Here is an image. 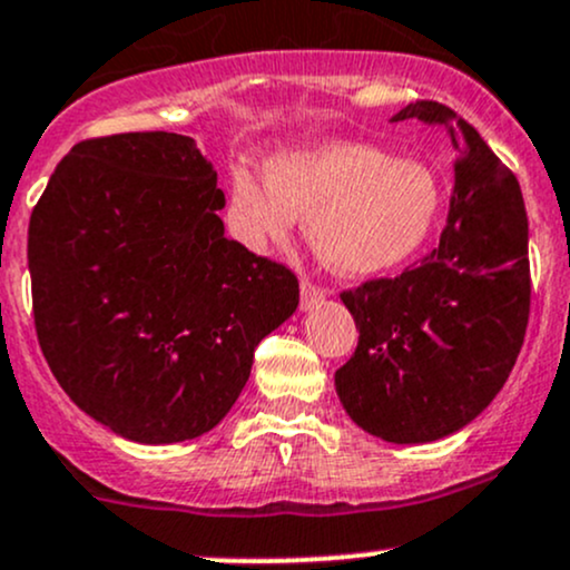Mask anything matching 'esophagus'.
I'll return each mask as SVG.
<instances>
[{"label":"esophagus","instance_id":"esophagus-1","mask_svg":"<svg viewBox=\"0 0 570 570\" xmlns=\"http://www.w3.org/2000/svg\"><path fill=\"white\" fill-rule=\"evenodd\" d=\"M323 298H325L323 287H317L315 283H309V279H304L302 283V309H312V306L323 302Z\"/></svg>","mask_w":570,"mask_h":570}]
</instances>
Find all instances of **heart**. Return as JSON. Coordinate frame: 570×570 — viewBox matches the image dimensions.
Segmentation results:
<instances>
[{"label": "heart", "mask_w": 570, "mask_h": 570, "mask_svg": "<svg viewBox=\"0 0 570 570\" xmlns=\"http://www.w3.org/2000/svg\"><path fill=\"white\" fill-rule=\"evenodd\" d=\"M236 232L255 250L306 239L331 272L371 277L412 258L431 236L441 185L431 166L393 158L380 147L323 139L266 161V180L234 169Z\"/></svg>", "instance_id": "obj_1"}]
</instances>
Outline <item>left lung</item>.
<instances>
[{"label": "left lung", "mask_w": 570, "mask_h": 570, "mask_svg": "<svg viewBox=\"0 0 570 570\" xmlns=\"http://www.w3.org/2000/svg\"><path fill=\"white\" fill-rule=\"evenodd\" d=\"M406 118L450 137V217L417 268L342 293L361 336L334 380L357 428L425 444L479 417L514 368L530 312L528 215L520 183L474 126L439 101L393 115Z\"/></svg>", "instance_id": "left-lung-1"}]
</instances>
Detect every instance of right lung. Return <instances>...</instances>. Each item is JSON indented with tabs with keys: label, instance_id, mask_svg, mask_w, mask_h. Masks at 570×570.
<instances>
[{
	"label": "right lung",
	"instance_id": "1",
	"mask_svg": "<svg viewBox=\"0 0 570 570\" xmlns=\"http://www.w3.org/2000/svg\"><path fill=\"white\" fill-rule=\"evenodd\" d=\"M190 137L131 131L63 156L29 220L37 338L63 393L115 436L175 444L239 399L298 306L291 268L228 239Z\"/></svg>",
	"mask_w": 570,
	"mask_h": 570
}]
</instances>
